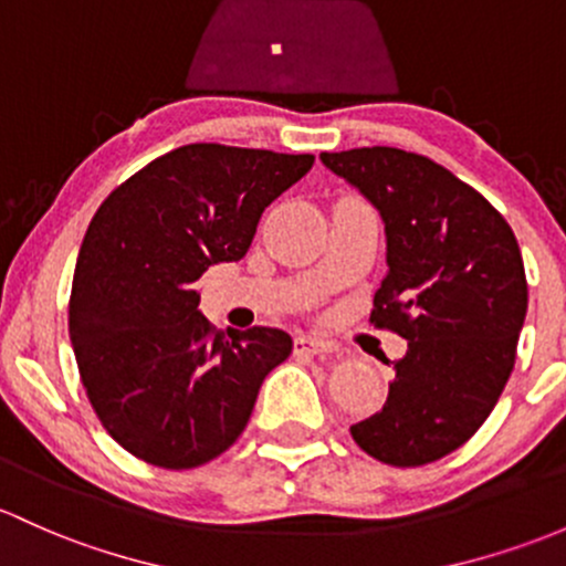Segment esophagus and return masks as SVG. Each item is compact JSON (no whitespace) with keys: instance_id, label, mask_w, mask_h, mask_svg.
<instances>
[{"instance_id":"esophagus-1","label":"esophagus","mask_w":566,"mask_h":566,"mask_svg":"<svg viewBox=\"0 0 566 566\" xmlns=\"http://www.w3.org/2000/svg\"><path fill=\"white\" fill-rule=\"evenodd\" d=\"M334 345L326 343V339L310 337V334H296L294 337V354L296 356H318V354H332Z\"/></svg>"}]
</instances>
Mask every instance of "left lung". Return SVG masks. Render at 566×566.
Listing matches in <instances>:
<instances>
[{"label": "left lung", "mask_w": 566, "mask_h": 566, "mask_svg": "<svg viewBox=\"0 0 566 566\" xmlns=\"http://www.w3.org/2000/svg\"><path fill=\"white\" fill-rule=\"evenodd\" d=\"M386 223L388 275L369 324L407 339L382 410L350 427L391 467H421L483 427L515 364L528 289L502 212L427 156L399 148L321 154Z\"/></svg>", "instance_id": "obj_1"}]
</instances>
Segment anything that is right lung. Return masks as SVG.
Masks as SVG:
<instances>
[{"label": "right lung", "instance_id": "right-lung-1", "mask_svg": "<svg viewBox=\"0 0 566 566\" xmlns=\"http://www.w3.org/2000/svg\"><path fill=\"white\" fill-rule=\"evenodd\" d=\"M315 156L193 143L124 180L77 253L70 339L107 434L164 470H193L234 446L266 375L291 354L283 329L218 334L197 281L240 261L261 212Z\"/></svg>", "mask_w": 566, "mask_h": 566}]
</instances>
